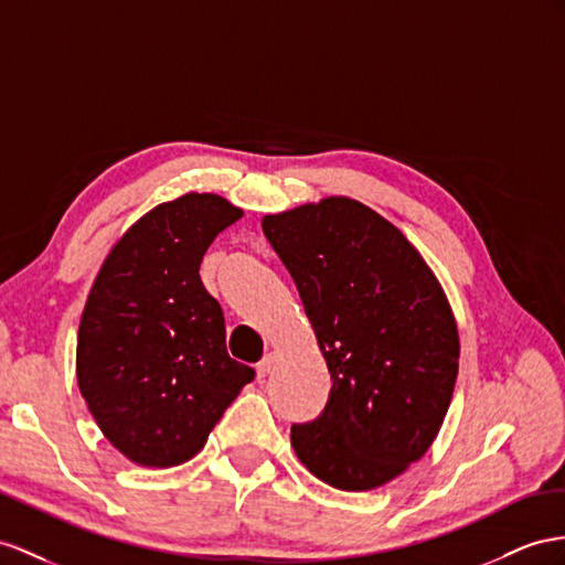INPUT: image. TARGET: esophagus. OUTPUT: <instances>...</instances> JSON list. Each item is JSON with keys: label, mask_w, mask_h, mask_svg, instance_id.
Segmentation results:
<instances>
[{"label": "esophagus", "mask_w": 565, "mask_h": 565, "mask_svg": "<svg viewBox=\"0 0 565 565\" xmlns=\"http://www.w3.org/2000/svg\"><path fill=\"white\" fill-rule=\"evenodd\" d=\"M274 363H277V355H274V353H267L263 360H259V363H257V377L259 380H265L267 377V374L274 370Z\"/></svg>", "instance_id": "obj_1"}]
</instances>
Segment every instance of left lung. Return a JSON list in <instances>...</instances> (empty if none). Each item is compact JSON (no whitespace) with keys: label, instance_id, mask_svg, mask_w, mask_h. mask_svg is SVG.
Segmentation results:
<instances>
[{"label":"left lung","instance_id":"8db88e82","mask_svg":"<svg viewBox=\"0 0 565 565\" xmlns=\"http://www.w3.org/2000/svg\"><path fill=\"white\" fill-rule=\"evenodd\" d=\"M331 374L320 417L291 427L317 480L343 491L392 482L437 439L458 377V327L423 255L382 214L324 198L267 214Z\"/></svg>","mask_w":565,"mask_h":565}]
</instances>
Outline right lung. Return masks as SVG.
<instances>
[{
  "label": "right lung",
  "instance_id": "add662e5",
  "mask_svg": "<svg viewBox=\"0 0 565 565\" xmlns=\"http://www.w3.org/2000/svg\"><path fill=\"white\" fill-rule=\"evenodd\" d=\"M241 216L214 193L162 202L117 241L85 300L81 396L111 446L138 466L191 460L255 377L228 358L222 306L200 279L210 243Z\"/></svg>",
  "mask_w": 565,
  "mask_h": 565
}]
</instances>
